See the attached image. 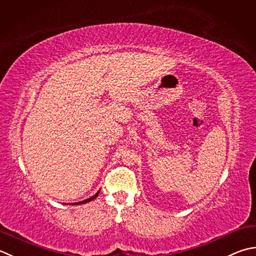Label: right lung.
I'll use <instances>...</instances> for the list:
<instances>
[{
  "instance_id": "right-lung-1",
  "label": "right lung",
  "mask_w": 256,
  "mask_h": 256,
  "mask_svg": "<svg viewBox=\"0 0 256 256\" xmlns=\"http://www.w3.org/2000/svg\"><path fill=\"white\" fill-rule=\"evenodd\" d=\"M100 191H101V190H98V191L95 193L93 196H91L90 198H86V200H84V201H81V202H76V203H72L73 205H78V204H84V203H88V202H91V201H93L94 198H98V193H100Z\"/></svg>"
}]
</instances>
